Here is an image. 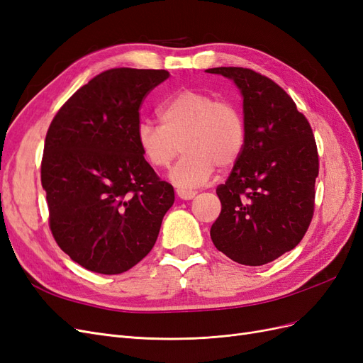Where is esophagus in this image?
Returning a JSON list of instances; mask_svg holds the SVG:
<instances>
[{"label": "esophagus", "mask_w": 363, "mask_h": 363, "mask_svg": "<svg viewBox=\"0 0 363 363\" xmlns=\"http://www.w3.org/2000/svg\"><path fill=\"white\" fill-rule=\"evenodd\" d=\"M175 192H177V195L180 196L182 200H192L194 196L196 195V191H192V189H183V188L175 189Z\"/></svg>", "instance_id": "1"}]
</instances>
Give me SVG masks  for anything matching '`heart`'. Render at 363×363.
Instances as JSON below:
<instances>
[{
    "label": "heart",
    "mask_w": 363,
    "mask_h": 363,
    "mask_svg": "<svg viewBox=\"0 0 363 363\" xmlns=\"http://www.w3.org/2000/svg\"><path fill=\"white\" fill-rule=\"evenodd\" d=\"M160 124L150 119L136 127L142 156L155 169H164L186 152L171 171V179L183 188L208 180L215 167L225 169L242 156L247 139L245 119L232 101L195 89L180 91L159 107Z\"/></svg>",
    "instance_id": "1"
}]
</instances>
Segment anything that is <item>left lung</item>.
Wrapping results in <instances>:
<instances>
[{"instance_id":"1","label":"left lung","mask_w":363,"mask_h":363,"mask_svg":"<svg viewBox=\"0 0 363 363\" xmlns=\"http://www.w3.org/2000/svg\"><path fill=\"white\" fill-rule=\"evenodd\" d=\"M207 72L235 80L244 96L247 128L242 156L216 188L221 213L211 238L240 265H265L298 245L313 218L320 171L313 131L268 77L240 67Z\"/></svg>"}]
</instances>
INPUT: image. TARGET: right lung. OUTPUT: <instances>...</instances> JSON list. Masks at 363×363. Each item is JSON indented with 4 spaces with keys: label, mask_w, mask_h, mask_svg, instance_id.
<instances>
[{
    "label": "right lung",
    "mask_w": 363,
    "mask_h": 363,
    "mask_svg": "<svg viewBox=\"0 0 363 363\" xmlns=\"http://www.w3.org/2000/svg\"><path fill=\"white\" fill-rule=\"evenodd\" d=\"M164 69L113 68L95 75L65 103L47 131L40 180L50 230L83 268L121 274L155 247L174 188L136 142L145 96Z\"/></svg>",
    "instance_id": "1"
}]
</instances>
